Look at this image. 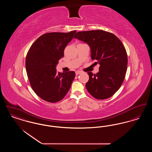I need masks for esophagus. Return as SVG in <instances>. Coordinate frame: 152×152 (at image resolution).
I'll return each mask as SVG.
<instances>
[{
  "label": "esophagus",
  "instance_id": "34e87169",
  "mask_svg": "<svg viewBox=\"0 0 152 152\" xmlns=\"http://www.w3.org/2000/svg\"><path fill=\"white\" fill-rule=\"evenodd\" d=\"M81 73V71H76V75H79V74H80Z\"/></svg>",
  "mask_w": 152,
  "mask_h": 152
}]
</instances>
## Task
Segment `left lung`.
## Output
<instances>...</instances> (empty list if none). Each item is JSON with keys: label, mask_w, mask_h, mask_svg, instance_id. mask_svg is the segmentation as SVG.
<instances>
[{"label": "left lung", "mask_w": 152, "mask_h": 152, "mask_svg": "<svg viewBox=\"0 0 152 152\" xmlns=\"http://www.w3.org/2000/svg\"><path fill=\"white\" fill-rule=\"evenodd\" d=\"M74 38L90 46L92 59L100 64L99 72L94 75L88 72L89 79L86 85L87 91L96 99L110 97L125 77L128 56L124 45L116 35L101 29L78 32Z\"/></svg>", "instance_id": "left-lung-1"}]
</instances>
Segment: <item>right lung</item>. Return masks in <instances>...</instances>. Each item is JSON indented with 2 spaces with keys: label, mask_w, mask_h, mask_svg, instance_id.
Instances as JSON below:
<instances>
[{
  "label": "right lung",
  "mask_w": 152,
  "mask_h": 152,
  "mask_svg": "<svg viewBox=\"0 0 152 152\" xmlns=\"http://www.w3.org/2000/svg\"><path fill=\"white\" fill-rule=\"evenodd\" d=\"M76 32H50L32 44L26 58V68L31 88L39 97L50 102L61 100L75 77L74 71L58 73L56 65Z\"/></svg>",
  "instance_id": "add662e5"
}]
</instances>
